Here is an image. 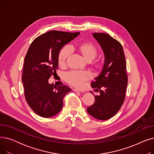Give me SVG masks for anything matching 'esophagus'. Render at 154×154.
<instances>
[{"label":"esophagus","instance_id":"1","mask_svg":"<svg viewBox=\"0 0 154 154\" xmlns=\"http://www.w3.org/2000/svg\"><path fill=\"white\" fill-rule=\"evenodd\" d=\"M73 91H74V92H84L83 91L77 89V88H74V89H73Z\"/></svg>","mask_w":154,"mask_h":154}]
</instances>
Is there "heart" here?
<instances>
[{"instance_id": "1", "label": "heart", "mask_w": 154, "mask_h": 154, "mask_svg": "<svg viewBox=\"0 0 154 154\" xmlns=\"http://www.w3.org/2000/svg\"><path fill=\"white\" fill-rule=\"evenodd\" d=\"M72 49L87 62H91L95 59L97 54V50L94 45L90 42H80L75 44ZM70 55L67 48L63 47L59 51L57 56V63L60 67H64L66 66L67 60ZM99 62H96L94 66L96 67H99ZM91 79V75L87 72H71L66 75V82L70 85L80 88L84 83Z\"/></svg>"}]
</instances>
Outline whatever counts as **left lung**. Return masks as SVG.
<instances>
[{"mask_svg": "<svg viewBox=\"0 0 154 154\" xmlns=\"http://www.w3.org/2000/svg\"><path fill=\"white\" fill-rule=\"evenodd\" d=\"M93 36L102 48L105 61L100 74L91 83L95 91L100 90V95H95V102L87 110L94 118L106 120L117 114L125 100L128 82L125 57L116 39L106 33H94Z\"/></svg>", "mask_w": 154, "mask_h": 154, "instance_id": "1", "label": "left lung"}]
</instances>
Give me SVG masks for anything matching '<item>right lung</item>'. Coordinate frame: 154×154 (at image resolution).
<instances>
[{
	"instance_id": "1",
	"label": "right lung",
	"mask_w": 154,
	"mask_h": 154,
	"mask_svg": "<svg viewBox=\"0 0 154 154\" xmlns=\"http://www.w3.org/2000/svg\"><path fill=\"white\" fill-rule=\"evenodd\" d=\"M79 34L51 30L35 38L29 48L22 76L24 95L30 107L40 117L57 114L65 95L71 91L66 85L56 87L50 84L48 79L58 69L57 56L61 48Z\"/></svg>"
}]
</instances>
